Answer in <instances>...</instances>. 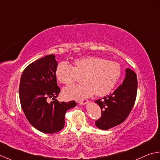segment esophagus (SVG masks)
I'll list each match as a JSON object with an SVG mask.
<instances>
[{"mask_svg":"<svg viewBox=\"0 0 160 160\" xmlns=\"http://www.w3.org/2000/svg\"><path fill=\"white\" fill-rule=\"evenodd\" d=\"M88 102V100L87 99H82L78 101V103H79L80 105H85V104H86Z\"/></svg>","mask_w":160,"mask_h":160,"instance_id":"34e87169","label":"esophagus"}]
</instances>
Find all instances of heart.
I'll return each mask as SVG.
<instances>
[{
	"instance_id": "obj_1",
	"label": "heart",
	"mask_w": 160,
	"mask_h": 160,
	"mask_svg": "<svg viewBox=\"0 0 160 160\" xmlns=\"http://www.w3.org/2000/svg\"><path fill=\"white\" fill-rule=\"evenodd\" d=\"M74 66L67 61H61L57 65L55 75L63 84H72L81 77L83 83L68 86L62 91L66 99H78L90 97L94 93L103 97L111 92L121 76L120 65L115 61H108L97 57H85L77 58Z\"/></svg>"
}]
</instances>
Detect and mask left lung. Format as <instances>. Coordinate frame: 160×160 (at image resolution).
Returning a JSON list of instances; mask_svg holds the SVG:
<instances>
[{
	"mask_svg": "<svg viewBox=\"0 0 160 160\" xmlns=\"http://www.w3.org/2000/svg\"><path fill=\"white\" fill-rule=\"evenodd\" d=\"M137 89L136 74L127 68L122 83L110 95L95 101L102 109V117L95 122L97 128L108 130L125 121L134 106Z\"/></svg>",
	"mask_w": 160,
	"mask_h": 160,
	"instance_id": "obj_1",
	"label": "left lung"
}]
</instances>
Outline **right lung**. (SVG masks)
<instances>
[{
    "mask_svg": "<svg viewBox=\"0 0 160 160\" xmlns=\"http://www.w3.org/2000/svg\"><path fill=\"white\" fill-rule=\"evenodd\" d=\"M57 61L53 54L47 55L30 63L22 72L19 85V97L23 112L31 125L44 133L63 129L68 110L76 106L74 101L59 102L60 92L55 70ZM49 98L53 101L47 102Z\"/></svg>",
    "mask_w": 160,
    "mask_h": 160,
    "instance_id": "right-lung-1",
    "label": "right lung"
}]
</instances>
